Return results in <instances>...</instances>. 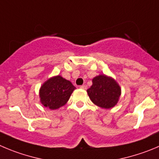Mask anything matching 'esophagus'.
Segmentation results:
<instances>
[{
    "instance_id": "34e87169",
    "label": "esophagus",
    "mask_w": 159,
    "mask_h": 159,
    "mask_svg": "<svg viewBox=\"0 0 159 159\" xmlns=\"http://www.w3.org/2000/svg\"><path fill=\"white\" fill-rule=\"evenodd\" d=\"M80 88H81V89H86L87 86L85 85V84H83V85H81V87H80Z\"/></svg>"
}]
</instances>
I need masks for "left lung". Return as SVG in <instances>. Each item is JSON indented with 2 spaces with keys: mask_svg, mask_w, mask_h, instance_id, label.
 <instances>
[{
  "mask_svg": "<svg viewBox=\"0 0 159 159\" xmlns=\"http://www.w3.org/2000/svg\"><path fill=\"white\" fill-rule=\"evenodd\" d=\"M87 93L94 104L110 109L118 103L121 96V88L115 79L100 75L93 78V85L87 89Z\"/></svg>",
  "mask_w": 159,
  "mask_h": 159,
  "instance_id": "8db88e82",
  "label": "left lung"
}]
</instances>
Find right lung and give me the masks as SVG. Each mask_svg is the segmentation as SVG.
<instances>
[{
	"label": "right lung",
	"instance_id": "1",
	"mask_svg": "<svg viewBox=\"0 0 159 159\" xmlns=\"http://www.w3.org/2000/svg\"><path fill=\"white\" fill-rule=\"evenodd\" d=\"M75 87L60 75L48 79L41 85L39 91L41 103L45 107L56 110L66 103Z\"/></svg>",
	"mask_w": 159,
	"mask_h": 159
}]
</instances>
